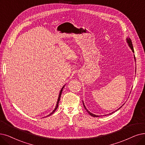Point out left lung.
Here are the masks:
<instances>
[{"label":"left lung","mask_w":145,"mask_h":145,"mask_svg":"<svg viewBox=\"0 0 145 145\" xmlns=\"http://www.w3.org/2000/svg\"><path fill=\"white\" fill-rule=\"evenodd\" d=\"M127 43H128V44H129V47L130 48V49H131V50L133 51V53H135V51H134V49H133V44H132V42H131V40L130 39V38H127ZM134 57H135V59L136 60V57H135V55H134ZM83 105H84V108H85V109L87 111H88V112L91 115V116H92V117H99V115H95V114H93L92 113H91V112H90L88 109H87V108H86V106H85V105H84V103H83ZM124 105V104L123 105H122V106H123ZM122 106H121L120 108H119L118 109H117L116 111H118V109H120L121 107H122ZM114 112H112V113H110V114H109L108 115H111V114H113Z\"/></svg>","instance_id":"8db88e82"}]
</instances>
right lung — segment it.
I'll return each mask as SVG.
<instances>
[{
	"mask_svg": "<svg viewBox=\"0 0 145 145\" xmlns=\"http://www.w3.org/2000/svg\"><path fill=\"white\" fill-rule=\"evenodd\" d=\"M64 86H65V85L63 86V87H62V88L61 89V91H60V92H59V96H58V99H57V103H56V106H55V109H54V111L52 112L49 115H47V116L46 117H48V116H50V115H52V114H54V112H55V111H56V109L57 108V107H58V103H59V101H60V98H61V94H62V89H63V88H64Z\"/></svg>",
	"mask_w": 145,
	"mask_h": 145,
	"instance_id": "1",
	"label": "right lung"
}]
</instances>
